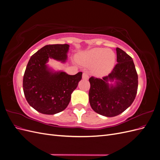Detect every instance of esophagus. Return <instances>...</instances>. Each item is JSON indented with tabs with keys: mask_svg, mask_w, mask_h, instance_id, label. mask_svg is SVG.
<instances>
[{
	"mask_svg": "<svg viewBox=\"0 0 160 160\" xmlns=\"http://www.w3.org/2000/svg\"><path fill=\"white\" fill-rule=\"evenodd\" d=\"M82 78H83V79H89V75H88V74L87 73V72H84L83 73V75H82Z\"/></svg>",
	"mask_w": 160,
	"mask_h": 160,
	"instance_id": "34e87169",
	"label": "esophagus"
}]
</instances>
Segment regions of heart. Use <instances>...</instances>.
Segmentation results:
<instances>
[{"label":"heart","instance_id":"b5f03b06","mask_svg":"<svg viewBox=\"0 0 160 160\" xmlns=\"http://www.w3.org/2000/svg\"><path fill=\"white\" fill-rule=\"evenodd\" d=\"M77 61L83 66H92V72L97 77H104L113 70L115 52L109 49L93 48L77 55Z\"/></svg>","mask_w":160,"mask_h":160}]
</instances>
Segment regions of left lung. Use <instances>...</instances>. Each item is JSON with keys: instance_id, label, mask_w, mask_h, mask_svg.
<instances>
[{"instance_id": "obj_1", "label": "left lung", "mask_w": 160, "mask_h": 160, "mask_svg": "<svg viewBox=\"0 0 160 160\" xmlns=\"http://www.w3.org/2000/svg\"><path fill=\"white\" fill-rule=\"evenodd\" d=\"M118 63L103 79H89V100L91 108L105 117H115L132 104L137 94L138 77L132 58L116 48Z\"/></svg>"}]
</instances>
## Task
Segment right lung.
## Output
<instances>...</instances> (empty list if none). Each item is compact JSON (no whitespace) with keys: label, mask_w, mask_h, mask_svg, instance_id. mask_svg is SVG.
I'll use <instances>...</instances> for the list:
<instances>
[{"label":"right lung","mask_w":160,"mask_h":160,"mask_svg":"<svg viewBox=\"0 0 160 160\" xmlns=\"http://www.w3.org/2000/svg\"><path fill=\"white\" fill-rule=\"evenodd\" d=\"M69 49L67 44L45 45L28 61L23 77V91L28 104L38 112L54 115L65 109L82 78V72L70 75L47 64L49 59L65 62Z\"/></svg>","instance_id":"obj_1"}]
</instances>
